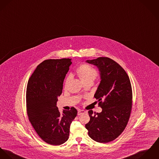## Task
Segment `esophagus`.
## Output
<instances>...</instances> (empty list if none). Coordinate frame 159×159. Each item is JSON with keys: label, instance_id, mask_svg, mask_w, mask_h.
<instances>
[{"label": "esophagus", "instance_id": "1", "mask_svg": "<svg viewBox=\"0 0 159 159\" xmlns=\"http://www.w3.org/2000/svg\"><path fill=\"white\" fill-rule=\"evenodd\" d=\"M87 113V111H85V110H79L78 111L77 115H80L81 114H83V113Z\"/></svg>", "mask_w": 159, "mask_h": 159}]
</instances>
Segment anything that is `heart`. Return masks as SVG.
<instances>
[{
    "instance_id": "obj_1",
    "label": "heart",
    "mask_w": 159,
    "mask_h": 159,
    "mask_svg": "<svg viewBox=\"0 0 159 159\" xmlns=\"http://www.w3.org/2000/svg\"><path fill=\"white\" fill-rule=\"evenodd\" d=\"M76 72L84 84L89 81L93 82L98 75L97 70L87 64H82L79 66L76 69ZM69 79V77L66 79L65 84V87L67 85Z\"/></svg>"
}]
</instances>
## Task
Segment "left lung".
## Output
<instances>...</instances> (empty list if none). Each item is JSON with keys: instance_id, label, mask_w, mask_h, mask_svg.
Wrapping results in <instances>:
<instances>
[{"instance_id": "8db88e82", "label": "left lung", "mask_w": 159, "mask_h": 159, "mask_svg": "<svg viewBox=\"0 0 159 159\" xmlns=\"http://www.w3.org/2000/svg\"><path fill=\"white\" fill-rule=\"evenodd\" d=\"M100 71L101 82L94 97L98 100L101 113L89 110L90 120L85 124L88 135L94 141L108 143L115 140L125 129L132 106V90L123 68L108 57L87 60Z\"/></svg>"}]
</instances>
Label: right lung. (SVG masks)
<instances>
[{
    "label": "right lung",
    "instance_id": "right-lung-1",
    "mask_svg": "<svg viewBox=\"0 0 159 159\" xmlns=\"http://www.w3.org/2000/svg\"><path fill=\"white\" fill-rule=\"evenodd\" d=\"M71 59H49L36 67L26 91L29 120L39 137L51 145H60L69 139L70 124L77 114L74 107L60 113L57 107Z\"/></svg>",
    "mask_w": 159,
    "mask_h": 159
}]
</instances>
